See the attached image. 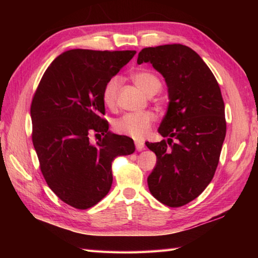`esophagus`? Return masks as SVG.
Listing matches in <instances>:
<instances>
[{
  "mask_svg": "<svg viewBox=\"0 0 258 258\" xmlns=\"http://www.w3.org/2000/svg\"><path fill=\"white\" fill-rule=\"evenodd\" d=\"M135 149L138 151H141L145 149V142L143 141H135Z\"/></svg>",
  "mask_w": 258,
  "mask_h": 258,
  "instance_id": "1",
  "label": "esophagus"
}]
</instances>
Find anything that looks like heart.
<instances>
[{
  "label": "heart",
  "instance_id": "heart-1",
  "mask_svg": "<svg viewBox=\"0 0 258 258\" xmlns=\"http://www.w3.org/2000/svg\"><path fill=\"white\" fill-rule=\"evenodd\" d=\"M131 78L134 84L149 97L159 92L163 86L160 78L155 73L146 71V69L133 73ZM119 87L120 78L118 76H112L106 82L102 89V101L107 108H116ZM155 120L156 115L152 111L127 112L113 120L112 127L117 133L140 140L148 134Z\"/></svg>",
  "mask_w": 258,
  "mask_h": 258
}]
</instances>
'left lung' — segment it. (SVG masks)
Listing matches in <instances>:
<instances>
[{"mask_svg":"<svg viewBox=\"0 0 258 258\" xmlns=\"http://www.w3.org/2000/svg\"><path fill=\"white\" fill-rule=\"evenodd\" d=\"M143 62L165 77L169 95L158 128L168 139L146 142L157 156L148 186L161 204L181 207L197 198L215 174L226 133L224 101L214 74L190 47H145L138 56V63Z\"/></svg>","mask_w":258,"mask_h":258,"instance_id":"8db88e82","label":"left lung"}]
</instances>
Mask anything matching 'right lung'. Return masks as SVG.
Instances as JSON below:
<instances>
[{
    "label": "right lung",
    "instance_id": "1",
    "mask_svg": "<svg viewBox=\"0 0 258 258\" xmlns=\"http://www.w3.org/2000/svg\"><path fill=\"white\" fill-rule=\"evenodd\" d=\"M134 54L63 52L47 67L33 95L32 140L41 172L56 197L74 208L98 204L111 187L112 161L135 150L133 140L111 133L102 117L104 84ZM92 134L100 138L95 145L89 141Z\"/></svg>",
    "mask_w": 258,
    "mask_h": 258
}]
</instances>
